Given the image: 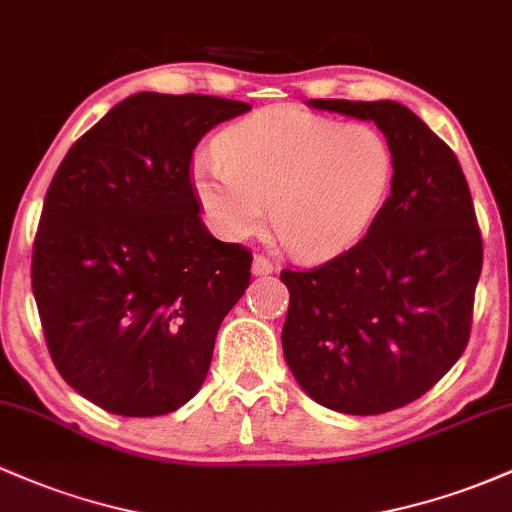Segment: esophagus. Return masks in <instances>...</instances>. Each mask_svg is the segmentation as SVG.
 <instances>
[{
	"instance_id": "obj_1",
	"label": "esophagus",
	"mask_w": 512,
	"mask_h": 512,
	"mask_svg": "<svg viewBox=\"0 0 512 512\" xmlns=\"http://www.w3.org/2000/svg\"><path fill=\"white\" fill-rule=\"evenodd\" d=\"M274 269H277L274 267V262L265 255H255V260H252V274H257V277H262V274H272Z\"/></svg>"
}]
</instances>
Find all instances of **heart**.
I'll return each mask as SVG.
<instances>
[{
	"label": "heart",
	"instance_id": "heart-1",
	"mask_svg": "<svg viewBox=\"0 0 512 512\" xmlns=\"http://www.w3.org/2000/svg\"><path fill=\"white\" fill-rule=\"evenodd\" d=\"M213 162L194 167V192L211 228L245 240L272 216L289 252L320 260L357 243L391 189L389 140L347 123L274 106L230 126Z\"/></svg>",
	"mask_w": 512,
	"mask_h": 512
}]
</instances>
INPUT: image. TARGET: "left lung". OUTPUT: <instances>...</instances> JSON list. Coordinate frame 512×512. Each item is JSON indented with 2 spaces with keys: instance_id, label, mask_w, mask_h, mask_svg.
Listing matches in <instances>:
<instances>
[{
  "instance_id": "left-lung-1",
  "label": "left lung",
  "mask_w": 512,
  "mask_h": 512,
  "mask_svg": "<svg viewBox=\"0 0 512 512\" xmlns=\"http://www.w3.org/2000/svg\"><path fill=\"white\" fill-rule=\"evenodd\" d=\"M374 121L393 153L391 194L367 235L313 269H284L282 347L330 411L379 415L430 391L471 335L484 240L457 155L398 101L311 99Z\"/></svg>"
}]
</instances>
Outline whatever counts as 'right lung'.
Instances as JSON below:
<instances>
[{
	"label": "right lung",
	"instance_id": "right-lung-1",
	"mask_svg": "<svg viewBox=\"0 0 512 512\" xmlns=\"http://www.w3.org/2000/svg\"><path fill=\"white\" fill-rule=\"evenodd\" d=\"M245 101L140 92L67 150L38 221L31 286L55 369L104 411H177L250 284L252 252L201 221L196 143Z\"/></svg>",
	"mask_w": 512,
	"mask_h": 512
}]
</instances>
